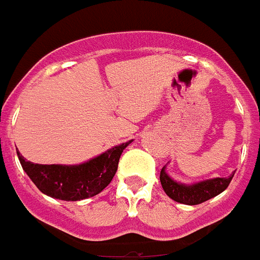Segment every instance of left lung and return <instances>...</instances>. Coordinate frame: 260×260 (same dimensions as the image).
Returning a JSON list of instances; mask_svg holds the SVG:
<instances>
[{"instance_id": "1", "label": "left lung", "mask_w": 260, "mask_h": 260, "mask_svg": "<svg viewBox=\"0 0 260 260\" xmlns=\"http://www.w3.org/2000/svg\"><path fill=\"white\" fill-rule=\"evenodd\" d=\"M232 177H234V174H231L230 177H217L213 180H207V181L199 182L194 185H182V184L173 181L165 173V168H162L161 173H159V181H161V185L166 194L172 200L186 205L201 204V203L220 194L228 188Z\"/></svg>"}]
</instances>
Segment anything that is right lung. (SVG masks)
Here are the masks:
<instances>
[{
  "mask_svg": "<svg viewBox=\"0 0 260 260\" xmlns=\"http://www.w3.org/2000/svg\"><path fill=\"white\" fill-rule=\"evenodd\" d=\"M130 142L110 149L96 158L76 166L33 164L17 151L22 169L33 184L47 196L59 200L78 201L101 193L117 173L122 151Z\"/></svg>",
  "mask_w": 260,
  "mask_h": 260,
  "instance_id": "1",
  "label": "right lung"
}]
</instances>
